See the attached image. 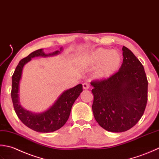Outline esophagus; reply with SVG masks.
Wrapping results in <instances>:
<instances>
[{"label": "esophagus", "instance_id": "esophagus-1", "mask_svg": "<svg viewBox=\"0 0 159 159\" xmlns=\"http://www.w3.org/2000/svg\"><path fill=\"white\" fill-rule=\"evenodd\" d=\"M90 87V84L89 82H84L83 84V89H89Z\"/></svg>", "mask_w": 159, "mask_h": 159}]
</instances>
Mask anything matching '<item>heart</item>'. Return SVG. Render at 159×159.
I'll list each match as a JSON object with an SVG mask.
<instances>
[{
	"label": "heart",
	"instance_id": "heart-1",
	"mask_svg": "<svg viewBox=\"0 0 159 159\" xmlns=\"http://www.w3.org/2000/svg\"><path fill=\"white\" fill-rule=\"evenodd\" d=\"M123 62L121 54L117 51L98 48L94 50L88 56L90 66H95L94 75L97 79L103 80L111 77L120 69Z\"/></svg>",
	"mask_w": 159,
	"mask_h": 159
}]
</instances>
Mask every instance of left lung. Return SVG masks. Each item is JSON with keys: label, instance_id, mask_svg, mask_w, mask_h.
<instances>
[{"label": "left lung", "instance_id": "left-lung-1", "mask_svg": "<svg viewBox=\"0 0 159 159\" xmlns=\"http://www.w3.org/2000/svg\"><path fill=\"white\" fill-rule=\"evenodd\" d=\"M122 50L124 60L118 72L90 82L95 120L112 132L127 131L137 124L148 102V82L143 66L129 48L123 47Z\"/></svg>", "mask_w": 159, "mask_h": 159}]
</instances>
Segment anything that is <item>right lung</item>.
Masks as SVG:
<instances>
[{
	"mask_svg": "<svg viewBox=\"0 0 159 159\" xmlns=\"http://www.w3.org/2000/svg\"><path fill=\"white\" fill-rule=\"evenodd\" d=\"M61 51V48L60 51H54L48 54H45L42 48L34 51L19 61L12 75L11 96L14 111L18 117L26 126L38 132L47 133L54 132L66 124L69 117L72 106L82 92V85L78 84L72 89L65 90L47 111L42 113H33L22 108L19 102V83L21 79L22 69L25 64L30 61L31 58L38 56H55L60 53Z\"/></svg>",
	"mask_w": 159,
	"mask_h": 159,
	"instance_id": "obj_1",
	"label": "right lung"
}]
</instances>
